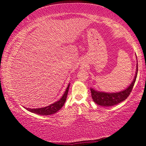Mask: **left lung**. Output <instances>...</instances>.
Here are the masks:
<instances>
[{
  "label": "left lung",
  "instance_id": "obj_1",
  "mask_svg": "<svg viewBox=\"0 0 146 146\" xmlns=\"http://www.w3.org/2000/svg\"><path fill=\"white\" fill-rule=\"evenodd\" d=\"M138 73V63L137 64V70H136L135 76L134 79L131 83V84L125 89V90L121 91L117 93H106L100 92V91H96L93 88H91V97L94 102L98 105L101 106H113L117 105L122 101L125 100L129 97V94L131 92L135 82L137 79Z\"/></svg>",
  "mask_w": 146,
  "mask_h": 146
}]
</instances>
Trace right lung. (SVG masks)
<instances>
[{"label": "right lung", "mask_w": 146, "mask_h": 146, "mask_svg": "<svg viewBox=\"0 0 146 146\" xmlns=\"http://www.w3.org/2000/svg\"><path fill=\"white\" fill-rule=\"evenodd\" d=\"M69 88H70V84L68 86L67 88L64 92L62 97L59 100L56 101L55 103L49 105L47 107L45 108H36V109H31V108H26L27 110L29 111L31 113H36L38 115H50L54 114L58 111V110H60L62 108V107L64 106V103H65L66 100V98H67Z\"/></svg>", "instance_id": "right-lung-1"}]
</instances>
